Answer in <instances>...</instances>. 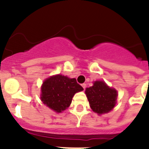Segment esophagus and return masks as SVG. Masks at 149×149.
Listing matches in <instances>:
<instances>
[{
  "label": "esophagus",
  "mask_w": 149,
  "mask_h": 149,
  "mask_svg": "<svg viewBox=\"0 0 149 149\" xmlns=\"http://www.w3.org/2000/svg\"><path fill=\"white\" fill-rule=\"evenodd\" d=\"M81 86H82V87L84 88V89H86V84H81Z\"/></svg>",
  "instance_id": "34e87169"
}]
</instances>
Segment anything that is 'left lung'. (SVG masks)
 Instances as JSON below:
<instances>
[{
    "instance_id": "1",
    "label": "left lung",
    "mask_w": 149,
    "mask_h": 149,
    "mask_svg": "<svg viewBox=\"0 0 149 149\" xmlns=\"http://www.w3.org/2000/svg\"><path fill=\"white\" fill-rule=\"evenodd\" d=\"M85 93L91 109L98 115L107 113L113 109L116 103L117 91L102 81H96L93 86L86 88Z\"/></svg>"
}]
</instances>
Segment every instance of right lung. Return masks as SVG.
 Here are the masks:
<instances>
[{"label": "right lung", "instance_id": "1", "mask_svg": "<svg viewBox=\"0 0 149 149\" xmlns=\"http://www.w3.org/2000/svg\"><path fill=\"white\" fill-rule=\"evenodd\" d=\"M83 90L84 88L77 84L75 78L56 74L43 82L41 100L51 110L61 113L70 106L74 94Z\"/></svg>", "mask_w": 149, "mask_h": 149}]
</instances>
